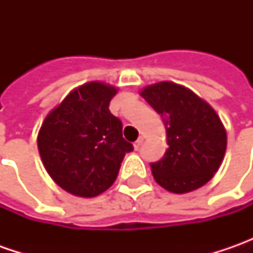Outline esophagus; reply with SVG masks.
I'll use <instances>...</instances> for the list:
<instances>
[{
	"label": "esophagus",
	"instance_id": "1",
	"mask_svg": "<svg viewBox=\"0 0 253 253\" xmlns=\"http://www.w3.org/2000/svg\"><path fill=\"white\" fill-rule=\"evenodd\" d=\"M142 142H143V138H138V141L135 142V143H133V148H135V149H136V151H138V149H139V148H141V145H142Z\"/></svg>",
	"mask_w": 253,
	"mask_h": 253
}]
</instances>
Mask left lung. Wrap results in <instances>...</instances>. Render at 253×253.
Returning <instances> with one entry per match:
<instances>
[{"mask_svg":"<svg viewBox=\"0 0 253 253\" xmlns=\"http://www.w3.org/2000/svg\"><path fill=\"white\" fill-rule=\"evenodd\" d=\"M141 95L166 128L169 148L161 161L151 163L158 184L176 194L204 186L227 149V132L217 112L191 90L170 82L148 85Z\"/></svg>","mask_w":253,"mask_h":253,"instance_id":"obj_1","label":"left lung"}]
</instances>
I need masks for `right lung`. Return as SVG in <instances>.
Segmentation results:
<instances>
[{
  "label": "right lung",
  "mask_w": 253,
  "mask_h": 253,
  "mask_svg": "<svg viewBox=\"0 0 253 253\" xmlns=\"http://www.w3.org/2000/svg\"><path fill=\"white\" fill-rule=\"evenodd\" d=\"M117 88L98 82L83 84L47 114L38 148L50 177L79 197H95L115 181L125 153L122 122L110 112Z\"/></svg>",
  "instance_id": "add662e5"
}]
</instances>
